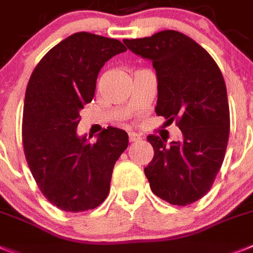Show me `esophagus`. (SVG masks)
I'll list each match as a JSON object with an SVG mask.
<instances>
[{
    "instance_id": "34e87169",
    "label": "esophagus",
    "mask_w": 253,
    "mask_h": 253,
    "mask_svg": "<svg viewBox=\"0 0 253 253\" xmlns=\"http://www.w3.org/2000/svg\"><path fill=\"white\" fill-rule=\"evenodd\" d=\"M141 139V137L138 134H135V133H129V141L130 142H138Z\"/></svg>"
}]
</instances>
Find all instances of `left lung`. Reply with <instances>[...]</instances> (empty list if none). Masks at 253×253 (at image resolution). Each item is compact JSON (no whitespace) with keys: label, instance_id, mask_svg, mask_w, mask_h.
Masks as SVG:
<instances>
[{"label":"left lung","instance_id":"8db88e82","mask_svg":"<svg viewBox=\"0 0 253 253\" xmlns=\"http://www.w3.org/2000/svg\"><path fill=\"white\" fill-rule=\"evenodd\" d=\"M135 55L152 61L157 78L155 111L182 130L166 144L148 135L155 155L146 168L152 192L185 206L204 197L216 178L229 139V105L223 74L206 49L175 30L124 40Z\"/></svg>","mask_w":253,"mask_h":253}]
</instances>
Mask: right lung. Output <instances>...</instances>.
<instances>
[{
  "label": "right lung",
  "mask_w": 253,
  "mask_h": 253,
  "mask_svg": "<svg viewBox=\"0 0 253 253\" xmlns=\"http://www.w3.org/2000/svg\"><path fill=\"white\" fill-rule=\"evenodd\" d=\"M126 51L120 41L79 32L43 56L28 83L23 144L43 196L60 210L81 212L101 205L128 133L109 126L90 142L78 135L79 112L92 101L106 61Z\"/></svg>",
  "instance_id": "add662e5"
}]
</instances>
